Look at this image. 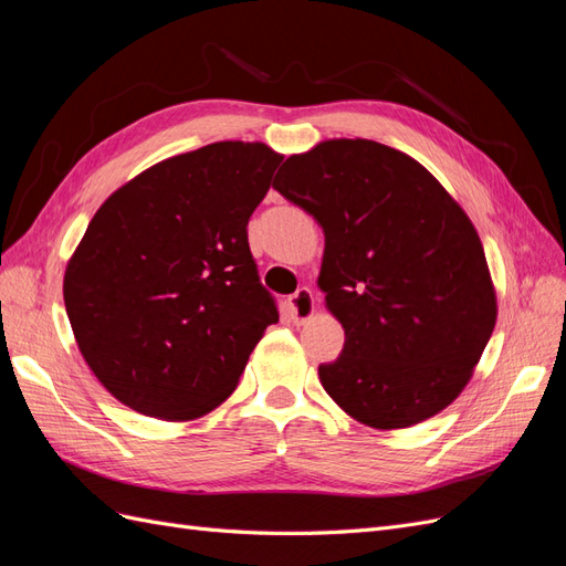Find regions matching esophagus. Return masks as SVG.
I'll return each instance as SVG.
<instances>
[{
  "label": "esophagus",
  "instance_id": "34e87169",
  "mask_svg": "<svg viewBox=\"0 0 566 566\" xmlns=\"http://www.w3.org/2000/svg\"><path fill=\"white\" fill-rule=\"evenodd\" d=\"M290 318L295 323H306L316 314V297L310 287H300L297 293L287 300Z\"/></svg>",
  "mask_w": 566,
  "mask_h": 566
}]
</instances>
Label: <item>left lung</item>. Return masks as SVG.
I'll list each match as a JSON object with an SVG mask.
<instances>
[{"label":"left lung","mask_w":566,"mask_h":566,"mask_svg":"<svg viewBox=\"0 0 566 566\" xmlns=\"http://www.w3.org/2000/svg\"><path fill=\"white\" fill-rule=\"evenodd\" d=\"M273 188L325 233L318 287L345 328L318 378L347 416L403 430L458 399L499 302L465 210L406 153L328 139L290 156Z\"/></svg>","instance_id":"1"}]
</instances>
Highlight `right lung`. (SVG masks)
<instances>
[{"instance_id":"obj_1","label":"right lung","mask_w":566,"mask_h":566,"mask_svg":"<svg viewBox=\"0 0 566 566\" xmlns=\"http://www.w3.org/2000/svg\"><path fill=\"white\" fill-rule=\"evenodd\" d=\"M283 156L217 142L136 175L67 260L65 312L84 361L136 413L196 420L231 397L276 302L248 221Z\"/></svg>"}]
</instances>
